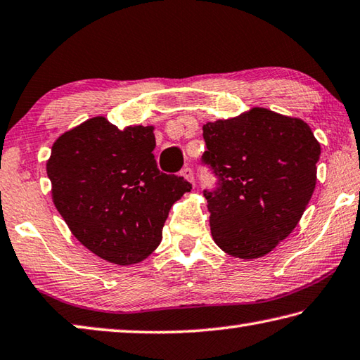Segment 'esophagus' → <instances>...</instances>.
Wrapping results in <instances>:
<instances>
[{"mask_svg": "<svg viewBox=\"0 0 360 360\" xmlns=\"http://www.w3.org/2000/svg\"><path fill=\"white\" fill-rule=\"evenodd\" d=\"M181 174L184 176V178H186L188 182H192V184H193V169H192L191 167H184V168H182Z\"/></svg>", "mask_w": 360, "mask_h": 360, "instance_id": "1", "label": "esophagus"}]
</instances>
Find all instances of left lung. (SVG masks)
<instances>
[{
  "instance_id": "8db88e82",
  "label": "left lung",
  "mask_w": 360,
  "mask_h": 360,
  "mask_svg": "<svg viewBox=\"0 0 360 360\" xmlns=\"http://www.w3.org/2000/svg\"><path fill=\"white\" fill-rule=\"evenodd\" d=\"M201 165L215 182L205 188L211 233L236 258H259L296 228L315 191L321 148L309 124L253 108L202 126Z\"/></svg>"
}]
</instances>
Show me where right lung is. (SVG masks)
I'll return each mask as SVG.
<instances>
[{
  "mask_svg": "<svg viewBox=\"0 0 360 360\" xmlns=\"http://www.w3.org/2000/svg\"><path fill=\"white\" fill-rule=\"evenodd\" d=\"M154 127L120 130L97 116L63 134L47 174L55 206L80 243L110 263L127 266L160 244L173 202L192 184L162 173Z\"/></svg>",
  "mask_w": 360,
  "mask_h": 360,
  "instance_id": "1",
  "label": "right lung"
}]
</instances>
